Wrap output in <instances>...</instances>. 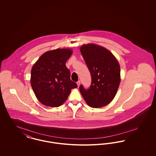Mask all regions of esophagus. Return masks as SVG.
Returning a JSON list of instances; mask_svg holds the SVG:
<instances>
[{
	"label": "esophagus",
	"mask_w": 156,
	"mask_h": 156,
	"mask_svg": "<svg viewBox=\"0 0 156 156\" xmlns=\"http://www.w3.org/2000/svg\"><path fill=\"white\" fill-rule=\"evenodd\" d=\"M76 83H77V85H78V87H79L80 85V84H81V81H78L76 82Z\"/></svg>",
	"instance_id": "esophagus-1"
}]
</instances>
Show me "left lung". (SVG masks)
<instances>
[{
  "instance_id": "8db88e82",
  "label": "left lung",
  "mask_w": 156,
  "mask_h": 156,
  "mask_svg": "<svg viewBox=\"0 0 156 156\" xmlns=\"http://www.w3.org/2000/svg\"><path fill=\"white\" fill-rule=\"evenodd\" d=\"M80 51L92 78L89 89H85L81 85L80 92L90 107L98 108L105 106L113 99L119 88V62L111 51L100 45H83Z\"/></svg>"
}]
</instances>
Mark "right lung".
<instances>
[{
  "label": "right lung",
  "mask_w": 156,
  "mask_h": 156,
  "mask_svg": "<svg viewBox=\"0 0 156 156\" xmlns=\"http://www.w3.org/2000/svg\"><path fill=\"white\" fill-rule=\"evenodd\" d=\"M73 54L71 49H55L44 52L33 65L31 85L38 100L45 106L58 107L71 89L78 87L70 79L66 64Z\"/></svg>",
  "instance_id": "obj_1"
}]
</instances>
